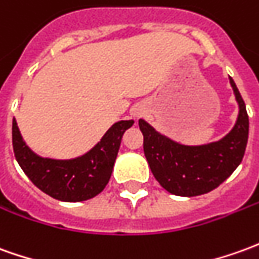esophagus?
<instances>
[{"mask_svg":"<svg viewBox=\"0 0 259 259\" xmlns=\"http://www.w3.org/2000/svg\"><path fill=\"white\" fill-rule=\"evenodd\" d=\"M143 115V111L142 109H139V108H136V109H133V116L135 117H140Z\"/></svg>","mask_w":259,"mask_h":259,"instance_id":"obj_1","label":"esophagus"}]
</instances>
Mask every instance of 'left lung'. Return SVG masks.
<instances>
[{
  "label": "left lung",
  "mask_w": 259,
  "mask_h": 259,
  "mask_svg": "<svg viewBox=\"0 0 259 259\" xmlns=\"http://www.w3.org/2000/svg\"><path fill=\"white\" fill-rule=\"evenodd\" d=\"M240 106L234 127L219 142L205 146H182L139 120L144 155L160 185L178 196H198L213 191L230 177L243 160L248 142V115L241 94L230 77Z\"/></svg>",
  "instance_id": "1"
}]
</instances>
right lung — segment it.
Segmentation results:
<instances>
[{
	"instance_id": "add662e5",
	"label": "right lung",
	"mask_w": 259,
	"mask_h": 259,
	"mask_svg": "<svg viewBox=\"0 0 259 259\" xmlns=\"http://www.w3.org/2000/svg\"><path fill=\"white\" fill-rule=\"evenodd\" d=\"M133 120L112 126L101 142L87 154L74 160H50L36 155L25 144L16 120H12V147L23 172L40 191L63 202H81L104 191L109 182L122 136Z\"/></svg>"
}]
</instances>
